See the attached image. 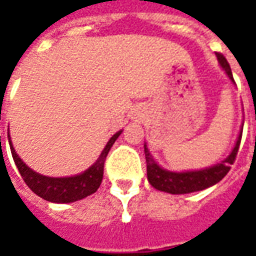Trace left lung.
I'll return each mask as SVG.
<instances>
[{"instance_id":"obj_1","label":"left lung","mask_w":256,"mask_h":256,"mask_svg":"<svg viewBox=\"0 0 256 256\" xmlns=\"http://www.w3.org/2000/svg\"><path fill=\"white\" fill-rule=\"evenodd\" d=\"M216 58H218L220 67L224 68L225 72L228 74L229 79H232V82H234L233 80V75H232L230 66L228 63V60L224 58V54L222 53H216ZM242 132H240V136L237 138L234 148H233L230 155L228 156L225 160L220 162L218 164H215V166L204 168V170H198V172H167V170L162 168L154 160V158L150 154L146 145H144L148 181L158 190L172 193V194H184V193L198 192V190H203V189L212 186V185L220 182V180L225 177L226 174L229 172V170H230V164H233L234 160H236L238 146H240V141H242Z\"/></svg>"}]
</instances>
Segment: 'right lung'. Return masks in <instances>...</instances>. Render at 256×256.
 <instances>
[{
  "label": "right lung",
  "mask_w": 256,
  "mask_h": 256,
  "mask_svg": "<svg viewBox=\"0 0 256 256\" xmlns=\"http://www.w3.org/2000/svg\"><path fill=\"white\" fill-rule=\"evenodd\" d=\"M120 133L122 132H118L116 134L112 136L111 140L106 142L104 150L101 152L100 158L96 160L93 166L89 167L86 172L79 176L64 178L46 177V176H41L38 172H32L30 167L26 166V163H23V160L14 152L9 133L8 140L14 164L18 167L22 178L27 184V186L32 192L38 194L40 198H45L48 202H52V203H72V202L89 196L100 188L102 176H104V162H106V158L111 150V146L120 136Z\"/></svg>",
  "instance_id": "obj_1"
}]
</instances>
